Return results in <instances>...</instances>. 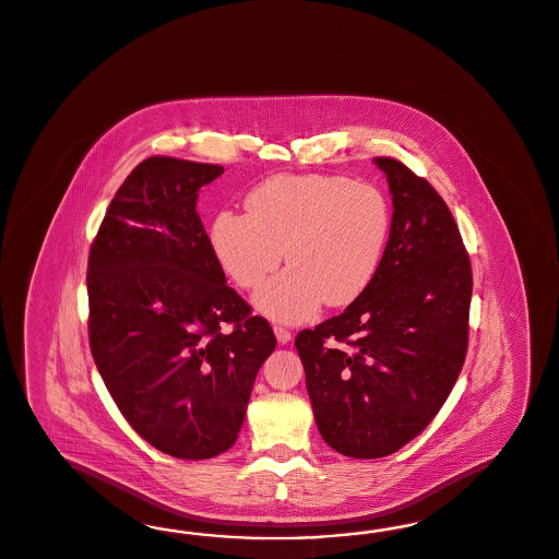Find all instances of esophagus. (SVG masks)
I'll use <instances>...</instances> for the list:
<instances>
[{"label": "esophagus", "mask_w": 559, "mask_h": 559, "mask_svg": "<svg viewBox=\"0 0 559 559\" xmlns=\"http://www.w3.org/2000/svg\"><path fill=\"white\" fill-rule=\"evenodd\" d=\"M274 334H276V341H278L281 345H287L290 341V336H293L289 330L283 326H274Z\"/></svg>", "instance_id": "1"}]
</instances>
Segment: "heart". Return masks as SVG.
<instances>
[{
  "label": "heart",
  "instance_id": "b5f03b06",
  "mask_svg": "<svg viewBox=\"0 0 559 559\" xmlns=\"http://www.w3.org/2000/svg\"><path fill=\"white\" fill-rule=\"evenodd\" d=\"M390 231L384 193L338 175H276L246 198V214L223 211L211 250L241 289H258L278 264L290 266L255 295L278 322H306L322 304L343 308L371 285Z\"/></svg>",
  "mask_w": 559,
  "mask_h": 559
}]
</instances>
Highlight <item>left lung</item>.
Listing matches in <instances>:
<instances>
[{
	"label": "left lung",
	"instance_id": "left-lung-1",
	"mask_svg": "<svg viewBox=\"0 0 559 559\" xmlns=\"http://www.w3.org/2000/svg\"><path fill=\"white\" fill-rule=\"evenodd\" d=\"M373 160L394 204L378 272L343 313L295 338L316 425L350 459L388 456L438 415L466 357L473 293L442 195L401 160Z\"/></svg>",
	"mask_w": 559,
	"mask_h": 559
}]
</instances>
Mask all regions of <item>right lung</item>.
I'll return each instance as SVG.
<instances>
[{"instance_id": "obj_1", "label": "right lung", "mask_w": 559, "mask_h": 559, "mask_svg": "<svg viewBox=\"0 0 559 559\" xmlns=\"http://www.w3.org/2000/svg\"><path fill=\"white\" fill-rule=\"evenodd\" d=\"M225 169L148 156L111 200L88 253V341L117 408L156 450L202 461L229 450L276 347L225 283L195 212Z\"/></svg>"}]
</instances>
